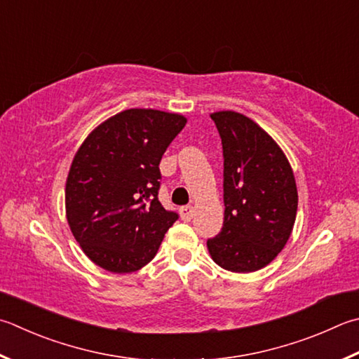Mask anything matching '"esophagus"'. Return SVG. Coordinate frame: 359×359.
Masks as SVG:
<instances>
[{"mask_svg":"<svg viewBox=\"0 0 359 359\" xmlns=\"http://www.w3.org/2000/svg\"><path fill=\"white\" fill-rule=\"evenodd\" d=\"M180 214L182 220H191L192 214H194V206L192 205H186L180 208Z\"/></svg>","mask_w":359,"mask_h":359,"instance_id":"esophagus-1","label":"esophagus"}]
</instances>
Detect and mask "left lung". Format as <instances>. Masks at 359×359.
<instances>
[{
  "instance_id": "8db88e82",
  "label": "left lung",
  "mask_w": 359,
  "mask_h": 359,
  "mask_svg": "<svg viewBox=\"0 0 359 359\" xmlns=\"http://www.w3.org/2000/svg\"><path fill=\"white\" fill-rule=\"evenodd\" d=\"M211 118L222 139L225 217L208 250L229 272H255L276 258L292 233L295 178L281 148L253 120L233 111Z\"/></svg>"
}]
</instances>
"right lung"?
<instances>
[{"label": "right lung", "instance_id": "right-lung-1", "mask_svg": "<svg viewBox=\"0 0 359 359\" xmlns=\"http://www.w3.org/2000/svg\"><path fill=\"white\" fill-rule=\"evenodd\" d=\"M184 125L180 114L128 109L93 130L74 154L65 186L67 220L97 266L130 273L158 253L178 220L158 198L159 162Z\"/></svg>", "mask_w": 359, "mask_h": 359}]
</instances>
